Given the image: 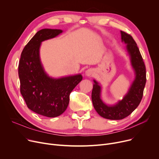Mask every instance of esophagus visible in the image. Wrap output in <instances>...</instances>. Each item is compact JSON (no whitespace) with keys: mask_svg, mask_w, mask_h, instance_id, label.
<instances>
[{"mask_svg":"<svg viewBox=\"0 0 159 159\" xmlns=\"http://www.w3.org/2000/svg\"><path fill=\"white\" fill-rule=\"evenodd\" d=\"M93 73H94V71L93 69H88L86 71V75L88 77L91 76V75L93 74Z\"/></svg>","mask_w":159,"mask_h":159,"instance_id":"34e87169","label":"esophagus"}]
</instances>
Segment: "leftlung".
Wrapping results in <instances>:
<instances>
[{"label": "left lung", "mask_w": 159, "mask_h": 159, "mask_svg": "<svg viewBox=\"0 0 159 159\" xmlns=\"http://www.w3.org/2000/svg\"><path fill=\"white\" fill-rule=\"evenodd\" d=\"M121 39L126 44L131 65L135 72V79L124 98L114 106H107L101 98V88L95 80L91 93L93 107L99 115L110 120H121L129 115L139 105L143 96L146 82V66L139 49L133 37L120 31Z\"/></svg>", "instance_id": "obj_1"}]
</instances>
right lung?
Here are the masks:
<instances>
[{"label": "right lung", "mask_w": 159, "mask_h": 159, "mask_svg": "<svg viewBox=\"0 0 159 159\" xmlns=\"http://www.w3.org/2000/svg\"><path fill=\"white\" fill-rule=\"evenodd\" d=\"M62 32L61 30L43 29L25 46L19 64L20 93L29 109L48 117H56L68 107L70 95L82 80L80 74L53 79L44 70L39 56L41 43Z\"/></svg>", "instance_id": "add662e5"}]
</instances>
